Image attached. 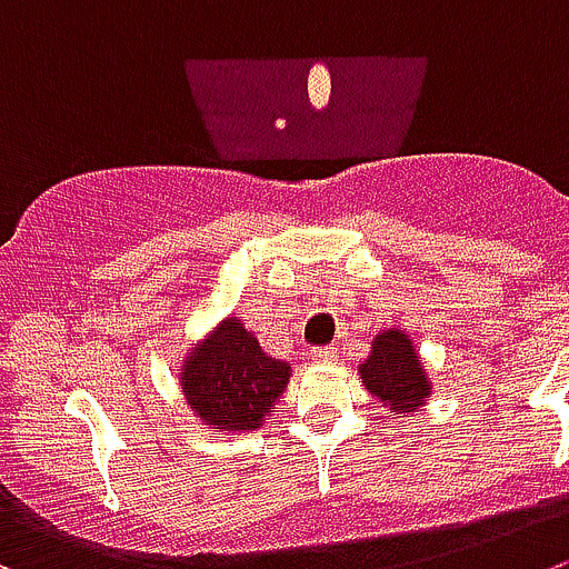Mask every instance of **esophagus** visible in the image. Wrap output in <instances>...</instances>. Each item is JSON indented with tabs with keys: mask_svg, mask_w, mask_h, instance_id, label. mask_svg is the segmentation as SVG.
<instances>
[{
	"mask_svg": "<svg viewBox=\"0 0 569 569\" xmlns=\"http://www.w3.org/2000/svg\"><path fill=\"white\" fill-rule=\"evenodd\" d=\"M312 360L323 362V366H329V362L338 360V349H335V346H323V349H312Z\"/></svg>",
	"mask_w": 569,
	"mask_h": 569,
	"instance_id": "obj_1",
	"label": "esophagus"
}]
</instances>
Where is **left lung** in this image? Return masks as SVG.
Segmentation results:
<instances>
[{
  "mask_svg": "<svg viewBox=\"0 0 569 569\" xmlns=\"http://www.w3.org/2000/svg\"><path fill=\"white\" fill-rule=\"evenodd\" d=\"M357 375L366 391L375 393L380 408L391 410V416L419 413L432 393V380L413 338L397 327L375 335L369 357L360 362Z\"/></svg>",
  "mask_w": 569,
  "mask_h": 569,
  "instance_id": "obj_1",
  "label": "left lung"
}]
</instances>
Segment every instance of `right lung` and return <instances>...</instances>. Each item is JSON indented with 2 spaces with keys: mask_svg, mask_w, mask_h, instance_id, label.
Here are the masks:
<instances>
[{
  "mask_svg": "<svg viewBox=\"0 0 569 569\" xmlns=\"http://www.w3.org/2000/svg\"><path fill=\"white\" fill-rule=\"evenodd\" d=\"M293 366L276 360L237 316L214 323L178 371L187 408L214 432H251L264 425L288 388Z\"/></svg>",
  "mask_w": 569,
  "mask_h": 569,
  "instance_id": "obj_1",
  "label": "right lung"
}]
</instances>
